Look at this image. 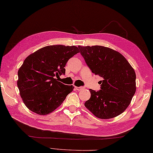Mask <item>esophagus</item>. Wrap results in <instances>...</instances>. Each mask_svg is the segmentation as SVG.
Listing matches in <instances>:
<instances>
[{"label": "esophagus", "mask_w": 153, "mask_h": 153, "mask_svg": "<svg viewBox=\"0 0 153 153\" xmlns=\"http://www.w3.org/2000/svg\"><path fill=\"white\" fill-rule=\"evenodd\" d=\"M75 88H76V89L77 91H79L85 89V87H75Z\"/></svg>", "instance_id": "34e87169"}]
</instances>
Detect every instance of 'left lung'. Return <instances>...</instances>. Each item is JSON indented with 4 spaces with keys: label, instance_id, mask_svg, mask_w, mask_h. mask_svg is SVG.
I'll return each instance as SVG.
<instances>
[{
    "label": "left lung",
    "instance_id": "left-lung-1",
    "mask_svg": "<svg viewBox=\"0 0 153 153\" xmlns=\"http://www.w3.org/2000/svg\"><path fill=\"white\" fill-rule=\"evenodd\" d=\"M92 72L103 79L100 90L89 89L85 106L100 119H110L128 108L136 91L134 68L119 52L106 47L78 46Z\"/></svg>",
    "mask_w": 153,
    "mask_h": 153
}]
</instances>
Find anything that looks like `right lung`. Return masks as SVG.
<instances>
[{"instance_id":"obj_1","label":"right lung","mask_w":153,"mask_h":153,"mask_svg":"<svg viewBox=\"0 0 153 153\" xmlns=\"http://www.w3.org/2000/svg\"><path fill=\"white\" fill-rule=\"evenodd\" d=\"M79 52L76 46L50 45L25 58L18 71L17 85L29 110L47 115L62 105L74 87L58 82L55 76L65 74L67 62Z\"/></svg>"}]
</instances>
